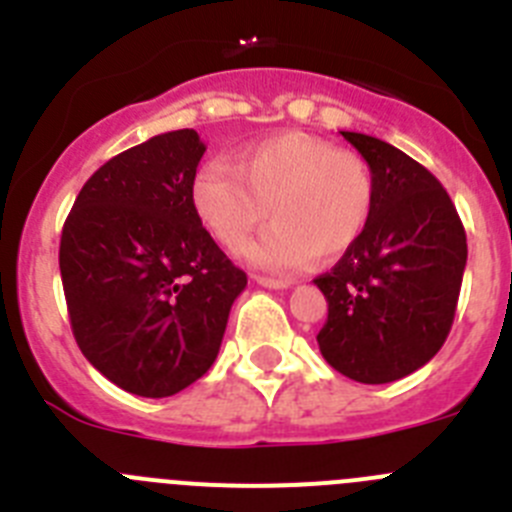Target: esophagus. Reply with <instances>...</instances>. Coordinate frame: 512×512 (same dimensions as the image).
I'll list each match as a JSON object with an SVG mask.
<instances>
[{
  "label": "esophagus",
  "instance_id": "1",
  "mask_svg": "<svg viewBox=\"0 0 512 512\" xmlns=\"http://www.w3.org/2000/svg\"><path fill=\"white\" fill-rule=\"evenodd\" d=\"M256 279V284H261V287H269V289H287L289 284L287 279H274V277H253Z\"/></svg>",
  "mask_w": 512,
  "mask_h": 512
}]
</instances>
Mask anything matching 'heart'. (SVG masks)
Here are the masks:
<instances>
[{"instance_id":"heart-1","label":"heart","mask_w":512,"mask_h":512,"mask_svg":"<svg viewBox=\"0 0 512 512\" xmlns=\"http://www.w3.org/2000/svg\"><path fill=\"white\" fill-rule=\"evenodd\" d=\"M192 205L225 248H246L251 264L289 271L315 256L336 259L359 241L374 207V174L364 158L305 133L256 140L230 166L210 158L192 176Z\"/></svg>"}]
</instances>
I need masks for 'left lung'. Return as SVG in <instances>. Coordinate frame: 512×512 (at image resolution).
<instances>
[{"label": "left lung", "instance_id": "left-lung-1", "mask_svg": "<svg viewBox=\"0 0 512 512\" xmlns=\"http://www.w3.org/2000/svg\"><path fill=\"white\" fill-rule=\"evenodd\" d=\"M374 174L359 241L315 279L328 300L323 359L343 377L387 384L433 359L449 336L467 266V233L431 171L400 148L341 130Z\"/></svg>", "mask_w": 512, "mask_h": 512}]
</instances>
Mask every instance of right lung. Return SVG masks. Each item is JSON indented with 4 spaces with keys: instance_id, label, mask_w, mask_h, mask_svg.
<instances>
[{
    "instance_id": "right-lung-1",
    "label": "right lung",
    "mask_w": 512,
    "mask_h": 512,
    "mask_svg": "<svg viewBox=\"0 0 512 512\" xmlns=\"http://www.w3.org/2000/svg\"><path fill=\"white\" fill-rule=\"evenodd\" d=\"M194 130L117 153L81 187L61 233V282L89 364L140 397H171L217 359L246 271L192 205Z\"/></svg>"
}]
</instances>
